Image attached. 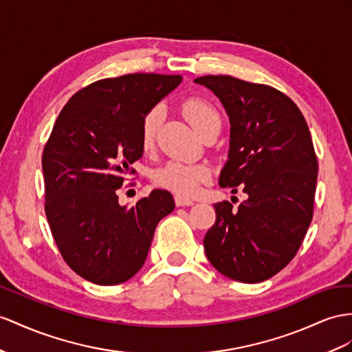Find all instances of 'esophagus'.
<instances>
[{"label":"esophagus","instance_id":"obj_1","mask_svg":"<svg viewBox=\"0 0 352 352\" xmlns=\"http://www.w3.org/2000/svg\"><path fill=\"white\" fill-rule=\"evenodd\" d=\"M175 205L177 206H190V205H193V201L190 199V197L175 195Z\"/></svg>","mask_w":352,"mask_h":352}]
</instances>
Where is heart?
<instances>
[{"instance_id": "heart-1", "label": "heart", "mask_w": 352, "mask_h": 352, "mask_svg": "<svg viewBox=\"0 0 352 352\" xmlns=\"http://www.w3.org/2000/svg\"><path fill=\"white\" fill-rule=\"evenodd\" d=\"M183 114L197 132H202L211 124H220V114L214 105L202 98H188L183 102ZM162 111L156 107L147 113L141 123V147L150 150L155 144ZM210 178V169L204 165H187L179 162H168L159 168L153 182L159 187L168 188L182 196H190L197 192L201 184Z\"/></svg>"}]
</instances>
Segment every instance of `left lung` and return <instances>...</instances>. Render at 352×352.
I'll return each mask as SVG.
<instances>
[{
    "mask_svg": "<svg viewBox=\"0 0 352 352\" xmlns=\"http://www.w3.org/2000/svg\"><path fill=\"white\" fill-rule=\"evenodd\" d=\"M230 120V146L219 184L247 193L238 210L214 204L205 254L220 274L256 284L296 256L314 212L318 162L303 114L279 90L230 76H204Z\"/></svg>",
    "mask_w": 352,
    "mask_h": 352,
    "instance_id": "left-lung-1",
    "label": "left lung"
}]
</instances>
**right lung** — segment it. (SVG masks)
<instances>
[{
    "mask_svg": "<svg viewBox=\"0 0 352 352\" xmlns=\"http://www.w3.org/2000/svg\"><path fill=\"white\" fill-rule=\"evenodd\" d=\"M182 76L126 74L83 87L62 108L43 150L44 211L77 275L99 285L128 281L146 262L157 223L174 211L156 188L131 208L117 196L142 156L141 123Z\"/></svg>",
    "mask_w": 352,
    "mask_h": 352,
    "instance_id": "1",
    "label": "right lung"
}]
</instances>
